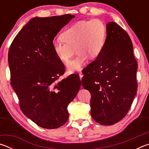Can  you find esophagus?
<instances>
[{"instance_id":"34e87169","label":"esophagus","mask_w":149,"mask_h":149,"mask_svg":"<svg viewBox=\"0 0 149 149\" xmlns=\"http://www.w3.org/2000/svg\"><path fill=\"white\" fill-rule=\"evenodd\" d=\"M82 77H83V74H81V73H79V79L81 81V79H82Z\"/></svg>"}]
</instances>
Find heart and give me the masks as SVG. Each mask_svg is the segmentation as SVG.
I'll return each mask as SVG.
<instances>
[{
  "label": "heart",
  "mask_w": 149,
  "mask_h": 149,
  "mask_svg": "<svg viewBox=\"0 0 149 149\" xmlns=\"http://www.w3.org/2000/svg\"><path fill=\"white\" fill-rule=\"evenodd\" d=\"M107 27L101 20H81L73 24L62 33V39H54L52 42V49L56 56L62 62H68L75 52L74 59L67 64L70 72L80 70L88 58L96 59L104 49Z\"/></svg>",
  "instance_id": "1"
}]
</instances>
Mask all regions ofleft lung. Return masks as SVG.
Listing matches in <instances>:
<instances>
[{"label": "left lung", "mask_w": 149, "mask_h": 149, "mask_svg": "<svg viewBox=\"0 0 149 149\" xmlns=\"http://www.w3.org/2000/svg\"><path fill=\"white\" fill-rule=\"evenodd\" d=\"M137 70L130 36L116 22H108L102 53L85 68L81 80L91 95L95 121L110 125L125 116L137 94Z\"/></svg>", "instance_id": "1"}]
</instances>
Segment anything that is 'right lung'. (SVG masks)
<instances>
[{
    "mask_svg": "<svg viewBox=\"0 0 149 149\" xmlns=\"http://www.w3.org/2000/svg\"><path fill=\"white\" fill-rule=\"evenodd\" d=\"M75 16L30 19L17 34L8 52L11 85L22 112L46 129L60 127L69 118L67 107L81 87L77 74L60 81L64 65L52 49L60 29Z\"/></svg>",
    "mask_w": 149,
    "mask_h": 149,
    "instance_id": "add662e5",
    "label": "right lung"
}]
</instances>
